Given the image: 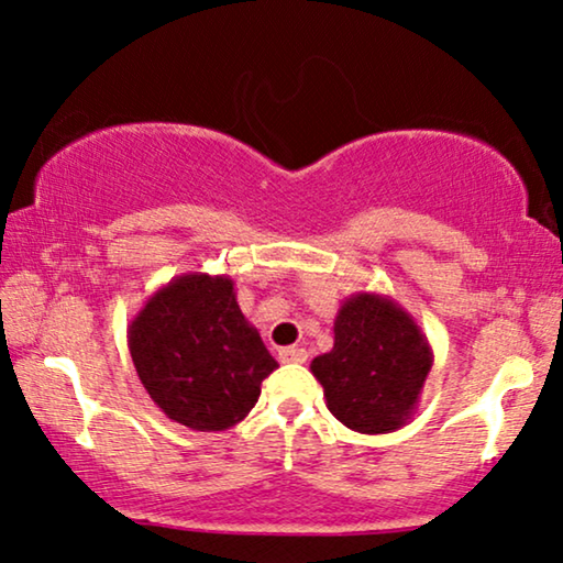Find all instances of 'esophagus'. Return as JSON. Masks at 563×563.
I'll return each mask as SVG.
<instances>
[{
    "label": "esophagus",
    "mask_w": 563,
    "mask_h": 563,
    "mask_svg": "<svg viewBox=\"0 0 563 563\" xmlns=\"http://www.w3.org/2000/svg\"><path fill=\"white\" fill-rule=\"evenodd\" d=\"M279 361H282V364H305L307 351L305 349H297V345H291V349H282L279 351Z\"/></svg>",
    "instance_id": "esophagus-1"
}]
</instances>
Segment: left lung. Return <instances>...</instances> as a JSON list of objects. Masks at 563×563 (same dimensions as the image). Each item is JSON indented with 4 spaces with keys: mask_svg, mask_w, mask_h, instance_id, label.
Segmentation results:
<instances>
[{
    "mask_svg": "<svg viewBox=\"0 0 563 563\" xmlns=\"http://www.w3.org/2000/svg\"><path fill=\"white\" fill-rule=\"evenodd\" d=\"M333 333V349L310 364L328 410L366 435L407 426L433 368V349L412 314L395 299L358 291L341 305Z\"/></svg>",
    "mask_w": 563,
    "mask_h": 563,
    "instance_id": "1",
    "label": "left lung"
}]
</instances>
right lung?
Wrapping results in <instances>:
<instances>
[{
	"instance_id": "add662e5",
	"label": "right lung",
	"mask_w": 563,
	"mask_h": 563,
	"mask_svg": "<svg viewBox=\"0 0 563 563\" xmlns=\"http://www.w3.org/2000/svg\"><path fill=\"white\" fill-rule=\"evenodd\" d=\"M135 372L158 410L191 430H228L258 402L276 361L245 320L230 276L181 274L128 325Z\"/></svg>"
}]
</instances>
